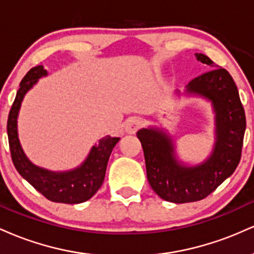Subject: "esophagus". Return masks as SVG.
<instances>
[{
	"label": "esophagus",
	"instance_id": "obj_1",
	"mask_svg": "<svg viewBox=\"0 0 254 254\" xmlns=\"http://www.w3.org/2000/svg\"><path fill=\"white\" fill-rule=\"evenodd\" d=\"M141 127H142V119L138 117H132L127 122V127H125V129H127V131L129 133H135Z\"/></svg>",
	"mask_w": 254,
	"mask_h": 254
}]
</instances>
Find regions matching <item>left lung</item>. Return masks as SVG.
<instances>
[{"label":"left lung","mask_w":254,"mask_h":254,"mask_svg":"<svg viewBox=\"0 0 254 254\" xmlns=\"http://www.w3.org/2000/svg\"><path fill=\"white\" fill-rule=\"evenodd\" d=\"M196 57L210 70L194 77L188 92L203 95L214 105L217 141L211 156L197 167H184L174 159L171 138L151 129L137 132L151 189L162 199L178 204L204 199L232 176L240 162L246 130L245 110L233 77L205 55Z\"/></svg>","instance_id":"left-lung-1"}]
</instances>
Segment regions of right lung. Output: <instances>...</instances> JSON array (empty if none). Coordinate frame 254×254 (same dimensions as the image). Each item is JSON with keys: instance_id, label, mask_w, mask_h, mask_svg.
Wrapping results in <instances>:
<instances>
[{"instance_id": "add662e5", "label": "right lung", "mask_w": 254, "mask_h": 254, "mask_svg": "<svg viewBox=\"0 0 254 254\" xmlns=\"http://www.w3.org/2000/svg\"><path fill=\"white\" fill-rule=\"evenodd\" d=\"M45 75L46 70H44L43 65H36L25 75L20 82V88L16 93L15 100L11 105L7 122L11 160L20 176L25 178L37 191H39L49 200L65 204L83 203L94 196L103 185L109 157L121 138L111 136L101 138L99 144L92 148V151L83 165L70 172L55 173L31 164L25 156L17 138L16 118L26 92L37 82L38 78Z\"/></svg>"}]
</instances>
